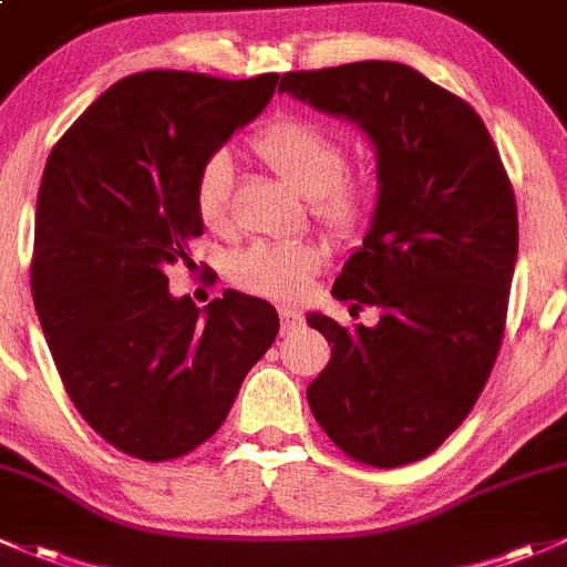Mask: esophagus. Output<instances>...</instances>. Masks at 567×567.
Masks as SVG:
<instances>
[{
	"label": "esophagus",
	"instance_id": "1",
	"mask_svg": "<svg viewBox=\"0 0 567 567\" xmlns=\"http://www.w3.org/2000/svg\"><path fill=\"white\" fill-rule=\"evenodd\" d=\"M278 313H281V332H291L302 324V313L295 311V308L284 306Z\"/></svg>",
	"mask_w": 567,
	"mask_h": 567
}]
</instances>
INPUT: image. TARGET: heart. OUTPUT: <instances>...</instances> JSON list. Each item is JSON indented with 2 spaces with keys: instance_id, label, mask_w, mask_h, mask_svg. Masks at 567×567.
Masks as SVG:
<instances>
[{
  "instance_id": "obj_1",
  "label": "heart",
  "mask_w": 567,
  "mask_h": 567,
  "mask_svg": "<svg viewBox=\"0 0 567 567\" xmlns=\"http://www.w3.org/2000/svg\"><path fill=\"white\" fill-rule=\"evenodd\" d=\"M254 153L284 177L291 188L311 198L313 209L330 229L352 231L369 209V185L349 177L347 147L319 122L278 120L256 133ZM235 166L226 153H215L198 168L194 204L207 229L224 231L229 224V196ZM322 254L311 243H256L231 261V278L245 289L267 297H297L317 272Z\"/></svg>"
}]
</instances>
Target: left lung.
Returning <instances> with one entry per match:
<instances>
[{
	"label": "left lung",
	"mask_w": 567,
	"mask_h": 567,
	"mask_svg": "<svg viewBox=\"0 0 567 567\" xmlns=\"http://www.w3.org/2000/svg\"><path fill=\"white\" fill-rule=\"evenodd\" d=\"M354 122L377 147L371 229L332 295L379 308L373 327L308 324L332 343L308 404L349 458L401 466L434 453L486 388L518 254L513 185L470 103L399 62L284 73L281 90Z\"/></svg>",
	"instance_id": "8db88e82"
}]
</instances>
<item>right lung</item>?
Segmentation results:
<instances>
[{
  "label": "right lung",
  "mask_w": 567,
  "mask_h": 567,
  "mask_svg": "<svg viewBox=\"0 0 567 567\" xmlns=\"http://www.w3.org/2000/svg\"><path fill=\"white\" fill-rule=\"evenodd\" d=\"M278 79L127 75L45 161L34 311L75 410L127 456L168 461L207 442L278 336L270 302L229 289L202 311L166 278L204 231L198 168L261 114Z\"/></svg>",
  "instance_id": "right-lung-1"
}]
</instances>
